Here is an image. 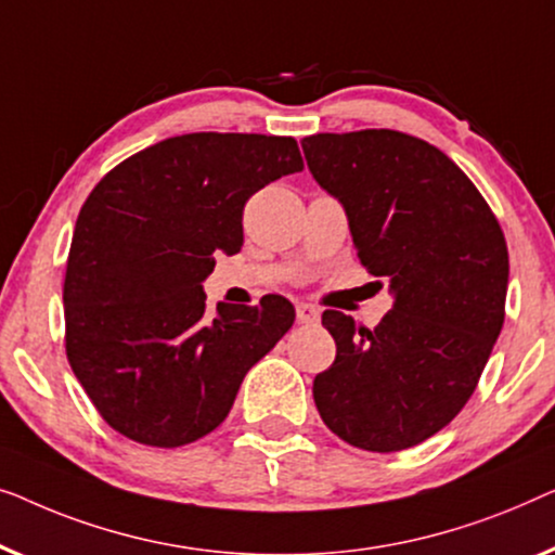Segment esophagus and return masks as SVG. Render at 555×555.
Returning <instances> with one entry per match:
<instances>
[{
    "instance_id": "34e87169",
    "label": "esophagus",
    "mask_w": 555,
    "mask_h": 555,
    "mask_svg": "<svg viewBox=\"0 0 555 555\" xmlns=\"http://www.w3.org/2000/svg\"><path fill=\"white\" fill-rule=\"evenodd\" d=\"M296 319H299L301 324H317L319 322V309L314 304H296Z\"/></svg>"
}]
</instances>
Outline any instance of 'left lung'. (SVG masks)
Returning a JSON list of instances; mask_svg holds the SVG:
<instances>
[{
	"label": "left lung",
	"instance_id": "8db88e82",
	"mask_svg": "<svg viewBox=\"0 0 555 555\" xmlns=\"http://www.w3.org/2000/svg\"><path fill=\"white\" fill-rule=\"evenodd\" d=\"M301 147L345 203L362 267L395 292L374 330L322 314L337 359L317 374V410L354 448L408 450L465 408L493 352L508 292L503 229L470 178L408 132H317Z\"/></svg>",
	"mask_w": 555,
	"mask_h": 555
}]
</instances>
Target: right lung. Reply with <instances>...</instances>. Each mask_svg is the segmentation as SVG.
Masks as SVG:
<instances>
[{
  "instance_id": "right-lung-1",
  "label": "right lung",
  "mask_w": 555,
  "mask_h": 555,
  "mask_svg": "<svg viewBox=\"0 0 555 555\" xmlns=\"http://www.w3.org/2000/svg\"><path fill=\"white\" fill-rule=\"evenodd\" d=\"M294 138L189 132L118 163L77 216L65 352L100 417L130 440L181 448L229 415L246 372L292 330L294 307L218 304L201 281L244 244V206L299 173Z\"/></svg>"
}]
</instances>
